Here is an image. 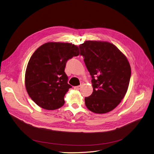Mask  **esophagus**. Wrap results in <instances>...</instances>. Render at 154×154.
<instances>
[{"mask_svg": "<svg viewBox=\"0 0 154 154\" xmlns=\"http://www.w3.org/2000/svg\"><path fill=\"white\" fill-rule=\"evenodd\" d=\"M80 88H81V86H77L74 87V89L76 90H79V89H80Z\"/></svg>", "mask_w": 154, "mask_h": 154, "instance_id": "obj_1", "label": "esophagus"}]
</instances>
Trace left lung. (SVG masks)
<instances>
[{"mask_svg":"<svg viewBox=\"0 0 154 154\" xmlns=\"http://www.w3.org/2000/svg\"><path fill=\"white\" fill-rule=\"evenodd\" d=\"M79 48L92 78L93 92L85 97L86 106L97 114L113 110L121 102L129 85L131 69L127 58L107 42L88 40Z\"/></svg>","mask_w":154,"mask_h":154,"instance_id":"8db88e82","label":"left lung"}]
</instances>
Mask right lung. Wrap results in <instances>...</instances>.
I'll use <instances>...</instances> for the list:
<instances>
[{"label": "right lung", "instance_id": "right-lung-1", "mask_svg": "<svg viewBox=\"0 0 154 154\" xmlns=\"http://www.w3.org/2000/svg\"><path fill=\"white\" fill-rule=\"evenodd\" d=\"M79 54L76 45L61 42L46 43L33 53L26 66L25 83L38 106L55 110L64 105L65 95L71 88L65 72L66 62Z\"/></svg>", "mask_w": 154, "mask_h": 154}]
</instances>
